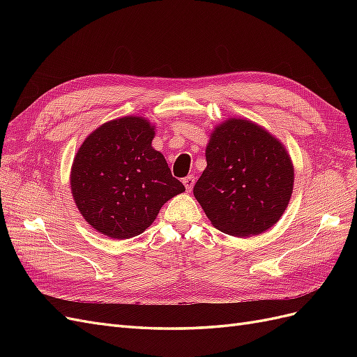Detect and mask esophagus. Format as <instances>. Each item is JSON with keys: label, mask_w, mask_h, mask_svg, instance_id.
Returning a JSON list of instances; mask_svg holds the SVG:
<instances>
[{"label": "esophagus", "mask_w": 357, "mask_h": 357, "mask_svg": "<svg viewBox=\"0 0 357 357\" xmlns=\"http://www.w3.org/2000/svg\"><path fill=\"white\" fill-rule=\"evenodd\" d=\"M183 185H185V188H186L188 192H190L192 188H193V185H195V177H193V176L185 177V178H183Z\"/></svg>", "instance_id": "obj_1"}]
</instances>
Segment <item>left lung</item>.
Returning a JSON list of instances; mask_svg holds the SVG:
<instances>
[{"label":"left lung","mask_w":357,"mask_h":357,"mask_svg":"<svg viewBox=\"0 0 357 357\" xmlns=\"http://www.w3.org/2000/svg\"><path fill=\"white\" fill-rule=\"evenodd\" d=\"M205 159L193 195L214 228L241 238L273 228L294 192L284 144L261 125L229 117L214 126Z\"/></svg>","instance_id":"8db88e82"}]
</instances>
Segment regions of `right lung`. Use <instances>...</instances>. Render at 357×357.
<instances>
[{"instance_id": "right-lung-1", "label": "right lung", "mask_w": 357, "mask_h": 357, "mask_svg": "<svg viewBox=\"0 0 357 357\" xmlns=\"http://www.w3.org/2000/svg\"><path fill=\"white\" fill-rule=\"evenodd\" d=\"M153 138L149 119L125 116L96 128L75 153L71 195L100 234L116 240L143 234L162 205L186 190L152 147Z\"/></svg>"}]
</instances>
